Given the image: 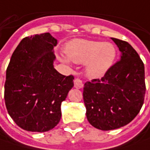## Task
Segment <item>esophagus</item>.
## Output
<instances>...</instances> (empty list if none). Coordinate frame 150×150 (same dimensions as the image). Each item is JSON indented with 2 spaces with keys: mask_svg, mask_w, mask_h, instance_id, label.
<instances>
[{
  "mask_svg": "<svg viewBox=\"0 0 150 150\" xmlns=\"http://www.w3.org/2000/svg\"><path fill=\"white\" fill-rule=\"evenodd\" d=\"M74 83H75V88H81L83 87V82L79 78H75V80H74Z\"/></svg>",
  "mask_w": 150,
  "mask_h": 150,
  "instance_id": "1",
  "label": "esophagus"
}]
</instances>
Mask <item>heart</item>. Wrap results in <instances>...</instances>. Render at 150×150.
Masks as SVG:
<instances>
[{
  "label": "heart",
  "instance_id": "obj_1",
  "mask_svg": "<svg viewBox=\"0 0 150 150\" xmlns=\"http://www.w3.org/2000/svg\"><path fill=\"white\" fill-rule=\"evenodd\" d=\"M66 57L62 62L85 63L86 72L92 78L102 77L113 66L117 57V49L111 42H102L86 39H74L65 47Z\"/></svg>",
  "mask_w": 150,
  "mask_h": 150
}]
</instances>
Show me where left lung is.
<instances>
[{"label":"left lung","mask_w":150,"mask_h":150,"mask_svg":"<svg viewBox=\"0 0 150 150\" xmlns=\"http://www.w3.org/2000/svg\"><path fill=\"white\" fill-rule=\"evenodd\" d=\"M122 52L100 79L84 83L86 117L93 127L110 131L127 125L139 113L145 95L144 66L138 53L126 41L112 38Z\"/></svg>","instance_id":"obj_1"}]
</instances>
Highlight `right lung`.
Wrapping results in <instances>:
<instances>
[{"label":"right lung","instance_id":"add662e5","mask_svg":"<svg viewBox=\"0 0 150 150\" xmlns=\"http://www.w3.org/2000/svg\"><path fill=\"white\" fill-rule=\"evenodd\" d=\"M57 40L49 33L23 38L6 69L5 103L13 121L25 131L45 132L57 125L61 105L74 86V76L53 67Z\"/></svg>","mask_w":150,"mask_h":150}]
</instances>
